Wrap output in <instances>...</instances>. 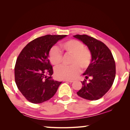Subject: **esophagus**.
Wrapping results in <instances>:
<instances>
[{"mask_svg":"<svg viewBox=\"0 0 130 130\" xmlns=\"http://www.w3.org/2000/svg\"><path fill=\"white\" fill-rule=\"evenodd\" d=\"M63 81H68V82L69 83H72L73 82V80H67V79H65V80H63Z\"/></svg>","mask_w":130,"mask_h":130,"instance_id":"esophagus-1","label":"esophagus"}]
</instances>
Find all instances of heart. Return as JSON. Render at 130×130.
Returning <instances> with one entry per match:
<instances>
[{
    "instance_id": "1",
    "label": "heart",
    "mask_w": 130,
    "mask_h": 130,
    "mask_svg": "<svg viewBox=\"0 0 130 130\" xmlns=\"http://www.w3.org/2000/svg\"><path fill=\"white\" fill-rule=\"evenodd\" d=\"M66 54L71 55V67L61 66L55 70V74L61 79L75 78L80 73L81 69H86L91 64L92 54L89 50L84 47V44L76 39H70L61 44ZM49 59L51 63L56 67L62 62V55L59 49L53 46L50 50Z\"/></svg>"
}]
</instances>
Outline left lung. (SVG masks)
Instances as JSON below:
<instances>
[{
	"mask_svg": "<svg viewBox=\"0 0 130 130\" xmlns=\"http://www.w3.org/2000/svg\"><path fill=\"white\" fill-rule=\"evenodd\" d=\"M74 38L87 45L92 54L91 64L83 74L84 81L82 88L77 92L83 99L96 100L104 95L111 88L116 74L115 62L109 48L105 44L87 35H76ZM91 78L89 82L86 81Z\"/></svg>",
	"mask_w": 130,
	"mask_h": 130,
	"instance_id": "left-lung-1",
	"label": "left lung"
}]
</instances>
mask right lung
Returning a JSON list of instances; mask_svg holds the SVG:
<instances>
[{
	"label": "right lung",
	"instance_id": "obj_1",
	"mask_svg": "<svg viewBox=\"0 0 130 130\" xmlns=\"http://www.w3.org/2000/svg\"><path fill=\"white\" fill-rule=\"evenodd\" d=\"M67 35H46L34 39L23 48L15 66V80L30 102L38 104L53 96L61 82L52 79L49 53L53 46Z\"/></svg>",
	"mask_w": 130,
	"mask_h": 130
}]
</instances>
